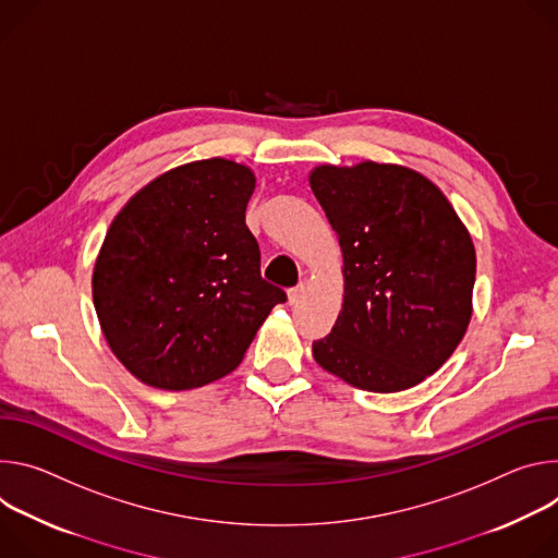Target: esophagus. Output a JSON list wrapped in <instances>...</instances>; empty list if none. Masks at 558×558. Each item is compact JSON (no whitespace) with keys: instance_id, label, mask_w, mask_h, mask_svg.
<instances>
[{"instance_id":"34e87169","label":"esophagus","mask_w":558,"mask_h":558,"mask_svg":"<svg viewBox=\"0 0 558 558\" xmlns=\"http://www.w3.org/2000/svg\"><path fill=\"white\" fill-rule=\"evenodd\" d=\"M303 292H305V283H299V286L290 288V290H288V301H290V303H296V301L303 296Z\"/></svg>"}]
</instances>
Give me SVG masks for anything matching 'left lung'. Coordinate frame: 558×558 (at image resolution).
<instances>
[{
	"mask_svg": "<svg viewBox=\"0 0 558 558\" xmlns=\"http://www.w3.org/2000/svg\"><path fill=\"white\" fill-rule=\"evenodd\" d=\"M343 253V305L315 361L367 392L421 384L472 317L476 255L454 208L423 174L392 163L311 174Z\"/></svg>",
	"mask_w": 558,
	"mask_h": 558,
	"instance_id": "8db88e82",
	"label": "left lung"
}]
</instances>
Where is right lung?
Wrapping results in <instances>:
<instances>
[{
  "instance_id": "1",
  "label": "right lung",
  "mask_w": 558,
  "mask_h": 558,
  "mask_svg": "<svg viewBox=\"0 0 558 558\" xmlns=\"http://www.w3.org/2000/svg\"><path fill=\"white\" fill-rule=\"evenodd\" d=\"M253 191L251 168L193 161L150 181L110 223L93 301L110 350L140 381L191 390L232 373L288 299L262 277L245 226Z\"/></svg>"
}]
</instances>
